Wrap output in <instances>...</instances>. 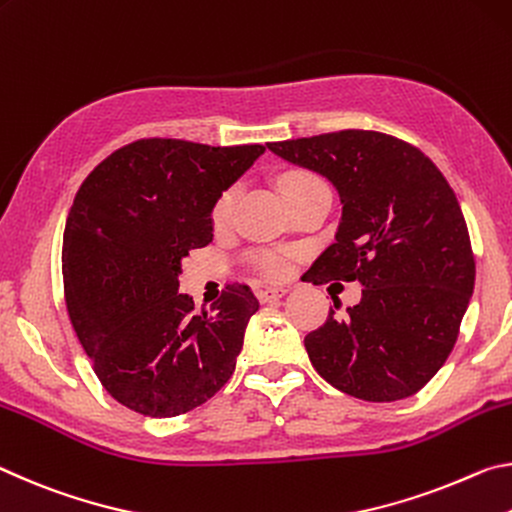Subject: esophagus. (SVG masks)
Returning <instances> with one entry per match:
<instances>
[{
    "instance_id": "esophagus-1",
    "label": "esophagus",
    "mask_w": 512,
    "mask_h": 512,
    "mask_svg": "<svg viewBox=\"0 0 512 512\" xmlns=\"http://www.w3.org/2000/svg\"><path fill=\"white\" fill-rule=\"evenodd\" d=\"M286 288H276V286H265V288H256V297H258V301H261V304H267V301H272V299H279V297H283L286 295Z\"/></svg>"
}]
</instances>
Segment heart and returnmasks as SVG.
Returning <instances> with one entry per match:
<instances>
[{
	"mask_svg": "<svg viewBox=\"0 0 512 512\" xmlns=\"http://www.w3.org/2000/svg\"><path fill=\"white\" fill-rule=\"evenodd\" d=\"M311 181H317V177L311 172H304V170L288 172V174H283V179H281V190H283V195L290 197L292 192H297L301 186H306V183H311ZM236 199H238L236 188L224 190L222 195L215 199V204L211 208V222L215 229H222V226L231 222L233 208H236ZM251 263H254L256 270L263 276H267V279H283V276H288L290 267H292L288 251H276V249L258 251V254L251 256Z\"/></svg>",
	"mask_w": 512,
	"mask_h": 512,
	"instance_id": "heart-1",
	"label": "heart"
}]
</instances>
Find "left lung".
<instances>
[{"mask_svg": "<svg viewBox=\"0 0 512 512\" xmlns=\"http://www.w3.org/2000/svg\"><path fill=\"white\" fill-rule=\"evenodd\" d=\"M276 156L320 172L340 192L335 242L313 283L358 281L354 308L304 338L333 388L365 401L420 392L445 365L474 290L476 263L454 190L429 156L379 131L345 129L267 142Z\"/></svg>", "mask_w": 512, "mask_h": 512, "instance_id": "obj_1", "label": "left lung"}]
</instances>
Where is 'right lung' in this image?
<instances>
[{
	"label": "right lung",
	"mask_w": 512,
	"mask_h": 512,
	"mask_svg": "<svg viewBox=\"0 0 512 512\" xmlns=\"http://www.w3.org/2000/svg\"><path fill=\"white\" fill-rule=\"evenodd\" d=\"M263 152L142 138L81 183L63 233L65 304L97 379L122 406L183 415L236 370L254 292L233 283L197 313L179 274L181 258L213 240L215 199Z\"/></svg>",
	"instance_id": "obj_1"
}]
</instances>
